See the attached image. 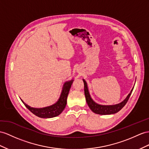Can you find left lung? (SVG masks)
Returning a JSON list of instances; mask_svg holds the SVG:
<instances>
[{"label": "left lung", "instance_id": "obj_1", "mask_svg": "<svg viewBox=\"0 0 149 149\" xmlns=\"http://www.w3.org/2000/svg\"><path fill=\"white\" fill-rule=\"evenodd\" d=\"M84 84V94L86 96V100L87 101V103L88 104L89 107L91 109V111L94 112V113L99 114H114L118 112L119 111L123 108L125 105L127 104L128 102L130 95L132 93L133 89L131 91L130 93L127 98L125 100L121 102V103L115 104V105H111V106H104V105H100L97 104L96 102H94V101L91 99L89 91L88 88H87V83L85 81V80H83Z\"/></svg>", "mask_w": 149, "mask_h": 149}]
</instances>
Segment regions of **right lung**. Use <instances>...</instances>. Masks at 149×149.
Segmentation results:
<instances>
[{"label": "right lung", "instance_id": "add662e5", "mask_svg": "<svg viewBox=\"0 0 149 149\" xmlns=\"http://www.w3.org/2000/svg\"><path fill=\"white\" fill-rule=\"evenodd\" d=\"M73 81L74 80H72L69 82L65 83L62 94H61L58 101L55 104L50 106L43 108H35L30 107L29 106L24 103L22 100L21 101L30 111L38 117L42 118H49L57 116L63 111V109L65 108L67 96Z\"/></svg>", "mask_w": 149, "mask_h": 149}]
</instances>
